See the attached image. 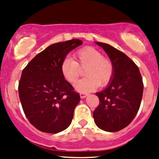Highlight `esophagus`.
I'll list each match as a JSON object with an SVG mask.
<instances>
[{
	"label": "esophagus",
	"instance_id": "esophagus-1",
	"mask_svg": "<svg viewBox=\"0 0 159 159\" xmlns=\"http://www.w3.org/2000/svg\"><path fill=\"white\" fill-rule=\"evenodd\" d=\"M88 95H89V94H88L87 93H81V94H80V97H81V98H84L87 97Z\"/></svg>",
	"mask_w": 159,
	"mask_h": 159
}]
</instances>
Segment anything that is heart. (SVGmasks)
Returning a JSON list of instances; mask_svg holds the SVG:
<instances>
[{
	"label": "heart",
	"mask_w": 159,
	"mask_h": 159,
	"mask_svg": "<svg viewBox=\"0 0 159 159\" xmlns=\"http://www.w3.org/2000/svg\"><path fill=\"white\" fill-rule=\"evenodd\" d=\"M76 61L65 57L61 64V72L63 78L69 83H75L79 77L80 68H85V78L75 84L76 91L81 93L89 92L98 85L105 86L113 77L114 65L108 58L97 49L91 47L80 50L75 55Z\"/></svg>",
	"instance_id": "heart-1"
}]
</instances>
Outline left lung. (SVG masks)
<instances>
[{
	"label": "left lung",
	"instance_id": "left-lung-1",
	"mask_svg": "<svg viewBox=\"0 0 159 159\" xmlns=\"http://www.w3.org/2000/svg\"><path fill=\"white\" fill-rule=\"evenodd\" d=\"M95 43L109 57L114 74L107 87L96 93L100 103L93 118L99 129L115 132L127 127L139 111L144 89L142 75L125 54L110 44Z\"/></svg>",
	"mask_w": 159,
	"mask_h": 159
}]
</instances>
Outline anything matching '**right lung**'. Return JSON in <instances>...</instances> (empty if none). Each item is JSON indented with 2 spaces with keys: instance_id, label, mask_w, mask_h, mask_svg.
<instances>
[{
  "instance_id": "obj_1",
  "label": "right lung",
  "mask_w": 159,
  "mask_h": 159,
  "mask_svg": "<svg viewBox=\"0 0 159 159\" xmlns=\"http://www.w3.org/2000/svg\"><path fill=\"white\" fill-rule=\"evenodd\" d=\"M83 44L72 39L53 44L37 54L23 70L18 93L27 118L46 133H58L70 125L80 95L63 78L61 64L67 54Z\"/></svg>"
}]
</instances>
